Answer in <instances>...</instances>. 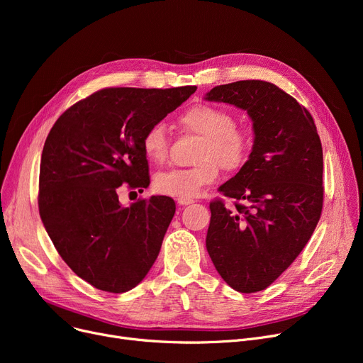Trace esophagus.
Here are the masks:
<instances>
[{"mask_svg":"<svg viewBox=\"0 0 363 363\" xmlns=\"http://www.w3.org/2000/svg\"><path fill=\"white\" fill-rule=\"evenodd\" d=\"M194 200L193 199H178V204L181 206H188V204H193Z\"/></svg>","mask_w":363,"mask_h":363,"instance_id":"1","label":"esophagus"}]
</instances>
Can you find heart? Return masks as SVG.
<instances>
[{
  "mask_svg": "<svg viewBox=\"0 0 363 363\" xmlns=\"http://www.w3.org/2000/svg\"><path fill=\"white\" fill-rule=\"evenodd\" d=\"M181 122L201 137L197 166L189 169L163 170L155 178V188L159 193L178 197L194 199L206 185L218 179L219 164L228 170L238 169L249 157L252 148L250 132L235 125V119L222 107L213 104H196L189 107ZM144 156L155 164L167 159V133L163 123L150 126L141 141Z\"/></svg>",
  "mask_w": 363,
  "mask_h": 363,
  "instance_id": "heart-1",
  "label": "heart"
}]
</instances>
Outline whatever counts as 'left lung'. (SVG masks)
Segmentation results:
<instances>
[{"mask_svg":"<svg viewBox=\"0 0 363 363\" xmlns=\"http://www.w3.org/2000/svg\"><path fill=\"white\" fill-rule=\"evenodd\" d=\"M204 99L245 110L255 132L249 160L219 186L235 207L211 203L206 249L230 287L262 291L294 262L319 222L320 140L311 113L271 82L219 85Z\"/></svg>","mask_w":363,"mask_h":363,"instance_id":"8db88e82","label":"left lung"}]
</instances>
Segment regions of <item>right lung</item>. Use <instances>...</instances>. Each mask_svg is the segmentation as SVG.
Wrapping results in <instances>:
<instances>
[{
    "label": "right lung",
    "instance_id": "add662e5",
    "mask_svg": "<svg viewBox=\"0 0 363 363\" xmlns=\"http://www.w3.org/2000/svg\"><path fill=\"white\" fill-rule=\"evenodd\" d=\"M197 86L104 88L67 108L44 144L38 206L69 268L107 293H125L156 262L175 201L151 196L123 207L118 188L148 186L141 141Z\"/></svg>",
    "mask_w": 363,
    "mask_h": 363
}]
</instances>
